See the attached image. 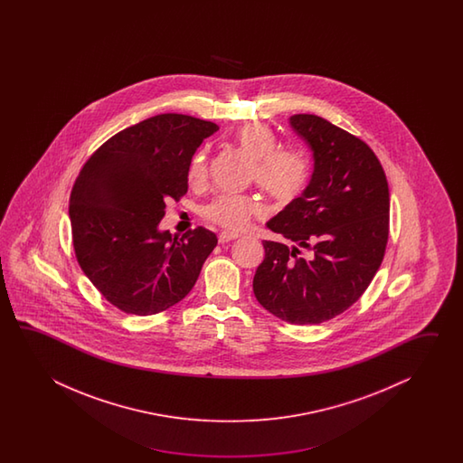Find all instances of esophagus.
<instances>
[{
  "instance_id": "1",
  "label": "esophagus",
  "mask_w": 463,
  "mask_h": 463,
  "mask_svg": "<svg viewBox=\"0 0 463 463\" xmlns=\"http://www.w3.org/2000/svg\"><path fill=\"white\" fill-rule=\"evenodd\" d=\"M236 238H240V235H238L236 232H222V233H220V243H228V241L236 240Z\"/></svg>"
}]
</instances>
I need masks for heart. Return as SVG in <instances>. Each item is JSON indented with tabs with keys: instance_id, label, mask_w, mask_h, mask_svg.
Listing matches in <instances>:
<instances>
[{
	"instance_id": "obj_1",
	"label": "heart",
	"mask_w": 463,
	"mask_h": 463,
	"mask_svg": "<svg viewBox=\"0 0 463 463\" xmlns=\"http://www.w3.org/2000/svg\"><path fill=\"white\" fill-rule=\"evenodd\" d=\"M233 144L253 160L251 178L278 202H289L298 197L309 177L307 158L296 148L278 147L273 130L250 122L233 134ZM208 175L207 152L200 150L188 168V182L200 185ZM263 213V205L251 195L222 194L203 208V215L222 227L245 228L253 215Z\"/></svg>"
}]
</instances>
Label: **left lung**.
Returning <instances> with one entry per match:
<instances>
[{
    "label": "left lung",
    "instance_id": "left-lung-1",
    "mask_svg": "<svg viewBox=\"0 0 463 463\" xmlns=\"http://www.w3.org/2000/svg\"><path fill=\"white\" fill-rule=\"evenodd\" d=\"M289 126L311 150L313 172L303 194L266 222L291 245L263 241L253 293L286 323L319 325L354 305L383 263L389 187L361 138L315 114H295Z\"/></svg>",
    "mask_w": 463,
    "mask_h": 463
}]
</instances>
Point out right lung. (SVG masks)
<instances>
[{
	"label": "right lung",
	"mask_w": 463,
	"mask_h": 463,
	"mask_svg": "<svg viewBox=\"0 0 463 463\" xmlns=\"http://www.w3.org/2000/svg\"><path fill=\"white\" fill-rule=\"evenodd\" d=\"M217 124L160 114L124 128L90 156L70 198L79 266L109 303L148 316L177 305L197 283L217 235L160 230L165 202L188 190V168Z\"/></svg>",
	"instance_id": "right-lung-1"
}]
</instances>
